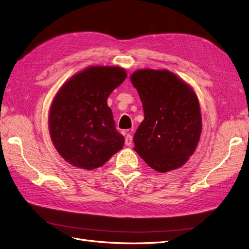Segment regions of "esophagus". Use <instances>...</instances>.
Wrapping results in <instances>:
<instances>
[{
  "label": "esophagus",
  "instance_id": "1",
  "mask_svg": "<svg viewBox=\"0 0 249 249\" xmlns=\"http://www.w3.org/2000/svg\"><path fill=\"white\" fill-rule=\"evenodd\" d=\"M132 142H133V137H132V135H130V134H126V136H125V138H124V143H125V145H131V144H132Z\"/></svg>",
  "mask_w": 249,
  "mask_h": 249
}]
</instances>
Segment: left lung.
Instances as JSON below:
<instances>
[{"label":"left lung","instance_id":"left-lung-1","mask_svg":"<svg viewBox=\"0 0 249 249\" xmlns=\"http://www.w3.org/2000/svg\"><path fill=\"white\" fill-rule=\"evenodd\" d=\"M144 119L134 135V149L149 167L175 170L189 160L201 133L196 93L167 70H139L131 76Z\"/></svg>","mask_w":249,"mask_h":249}]
</instances>
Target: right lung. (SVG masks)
<instances>
[{"label": "right lung", "mask_w": 249, "mask_h": 249, "mask_svg": "<svg viewBox=\"0 0 249 249\" xmlns=\"http://www.w3.org/2000/svg\"><path fill=\"white\" fill-rule=\"evenodd\" d=\"M126 78L119 66H89L66 81L49 114L51 139L59 155L74 167H101L122 149L107 100Z\"/></svg>", "instance_id": "add662e5"}]
</instances>
